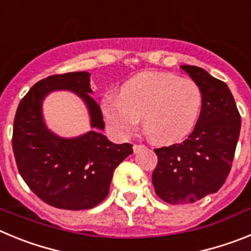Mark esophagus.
I'll return each instance as SVG.
<instances>
[{
	"label": "esophagus",
	"instance_id": "1",
	"mask_svg": "<svg viewBox=\"0 0 251 251\" xmlns=\"http://www.w3.org/2000/svg\"><path fill=\"white\" fill-rule=\"evenodd\" d=\"M143 148H146L145 145H134V146H133V151H134V153L139 152V151L143 150Z\"/></svg>",
	"mask_w": 251,
	"mask_h": 251
}]
</instances>
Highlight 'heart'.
<instances>
[{
	"instance_id": "b5f03b06",
	"label": "heart",
	"mask_w": 251,
	"mask_h": 251,
	"mask_svg": "<svg viewBox=\"0 0 251 251\" xmlns=\"http://www.w3.org/2000/svg\"><path fill=\"white\" fill-rule=\"evenodd\" d=\"M203 93L192 79L170 73H142L122 85L118 97L105 95L100 109L108 127L119 138L136 132L139 118L152 141L171 145L196 127Z\"/></svg>"
}]
</instances>
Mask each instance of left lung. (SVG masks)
<instances>
[{
  "mask_svg": "<svg viewBox=\"0 0 251 251\" xmlns=\"http://www.w3.org/2000/svg\"><path fill=\"white\" fill-rule=\"evenodd\" d=\"M181 69L202 89L203 106L188 138L154 150L158 157L152 174L154 191L171 205L192 203L223 187L231 170L241 127L238 106L224 81L197 66Z\"/></svg>",
  "mask_w": 251,
  "mask_h": 251,
  "instance_id": "8db88e82",
  "label": "left lung"
}]
</instances>
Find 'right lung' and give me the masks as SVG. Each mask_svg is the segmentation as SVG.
<instances>
[{"instance_id":"obj_1","label":"right lung","mask_w":251,"mask_h":251,"mask_svg":"<svg viewBox=\"0 0 251 251\" xmlns=\"http://www.w3.org/2000/svg\"><path fill=\"white\" fill-rule=\"evenodd\" d=\"M88 72L65 73L37 81L17 106L12 150L17 170L30 190L48 205L63 210H88L108 196L113 172L133 153L130 143L114 145L104 128L100 106L90 97ZM73 90L81 96L92 117L91 131L74 140L52 135L42 122L41 101L48 92Z\"/></svg>"}]
</instances>
